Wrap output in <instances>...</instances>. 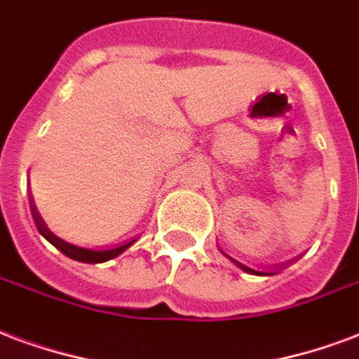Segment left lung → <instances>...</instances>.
<instances>
[{
	"instance_id": "8db88e82",
	"label": "left lung",
	"mask_w": 359,
	"mask_h": 359,
	"mask_svg": "<svg viewBox=\"0 0 359 359\" xmlns=\"http://www.w3.org/2000/svg\"><path fill=\"white\" fill-rule=\"evenodd\" d=\"M221 253H223V255H225V257H227V259L233 261L234 265L238 266V269H242V271H244V272H250V274H257V276H271V274H278V271H282V269H284V266L290 265V263H282V265L271 266V269H265V271H255V269H250V266L242 265L241 261L233 259V257H231V255H227V253H225V252H221Z\"/></svg>"
}]
</instances>
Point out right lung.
<instances>
[{
	"label": "right lung",
	"instance_id": "1",
	"mask_svg": "<svg viewBox=\"0 0 359 359\" xmlns=\"http://www.w3.org/2000/svg\"><path fill=\"white\" fill-rule=\"evenodd\" d=\"M29 210H32V215H34V221H36L37 231L41 233L43 238H47L56 250H60L64 255H67L69 259L81 261V263H104V261H109L113 257H117L121 253L125 252L126 248H130L136 238L130 242H126V244H121V246L109 248V250H90V248H81L75 246V244H69V242L62 241L60 236H56L50 229L47 227V223L43 221L41 214L37 212L36 208V202H34V196H32V191H29Z\"/></svg>",
	"mask_w": 359,
	"mask_h": 359
}]
</instances>
